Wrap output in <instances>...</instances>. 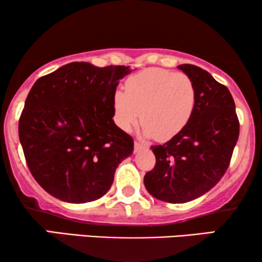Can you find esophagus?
<instances>
[{
    "instance_id": "34e87169",
    "label": "esophagus",
    "mask_w": 262,
    "mask_h": 262,
    "mask_svg": "<svg viewBox=\"0 0 262 262\" xmlns=\"http://www.w3.org/2000/svg\"><path fill=\"white\" fill-rule=\"evenodd\" d=\"M143 149H148V146L143 145L142 143L139 142H135V152H137L139 150H143Z\"/></svg>"
}]
</instances>
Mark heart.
<instances>
[{"mask_svg":"<svg viewBox=\"0 0 262 262\" xmlns=\"http://www.w3.org/2000/svg\"><path fill=\"white\" fill-rule=\"evenodd\" d=\"M195 85L186 74L151 68L128 77L116 91L114 119L124 131L141 123L145 137L164 142L184 130L195 108ZM142 117H140V113Z\"/></svg>","mask_w":262,"mask_h":262,"instance_id":"obj_1","label":"heart"}]
</instances>
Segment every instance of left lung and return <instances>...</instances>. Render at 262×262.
Instances as JSON below:
<instances>
[{
	"label": "left lung",
	"mask_w": 262,
	"mask_h": 262,
	"mask_svg": "<svg viewBox=\"0 0 262 262\" xmlns=\"http://www.w3.org/2000/svg\"><path fill=\"white\" fill-rule=\"evenodd\" d=\"M195 85L191 120L162 145H152L156 164L144 177L154 198L171 204L194 200L221 180L238 139L239 123L234 99L225 85L192 64L178 67Z\"/></svg>",
	"instance_id": "obj_1"
}]
</instances>
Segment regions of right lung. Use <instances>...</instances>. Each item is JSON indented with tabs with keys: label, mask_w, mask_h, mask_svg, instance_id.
I'll use <instances>...</instances> for the list:
<instances>
[{
	"label": "right lung",
	"mask_w": 262,
	"mask_h": 262,
	"mask_svg": "<svg viewBox=\"0 0 262 262\" xmlns=\"http://www.w3.org/2000/svg\"><path fill=\"white\" fill-rule=\"evenodd\" d=\"M128 67L73 62L37 80L19 120L35 181L55 198L83 204L106 194L134 139L114 124L113 94Z\"/></svg>",
	"instance_id": "obj_1"
}]
</instances>
